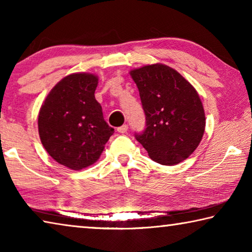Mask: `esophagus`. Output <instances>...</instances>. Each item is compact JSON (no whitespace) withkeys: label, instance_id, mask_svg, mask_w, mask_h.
I'll return each instance as SVG.
<instances>
[{"label":"esophagus","instance_id":"obj_1","mask_svg":"<svg viewBox=\"0 0 252 252\" xmlns=\"http://www.w3.org/2000/svg\"><path fill=\"white\" fill-rule=\"evenodd\" d=\"M117 131L119 132V133H126V132L127 131V125H123L122 126H119Z\"/></svg>","mask_w":252,"mask_h":252}]
</instances>
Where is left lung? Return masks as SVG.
<instances>
[{"label":"left lung","instance_id":"8db88e82","mask_svg":"<svg viewBox=\"0 0 252 252\" xmlns=\"http://www.w3.org/2000/svg\"><path fill=\"white\" fill-rule=\"evenodd\" d=\"M139 89L147 129L135 138L150 159L176 165L188 159L201 142L206 114L199 93L189 81L163 63L130 71Z\"/></svg>","mask_w":252,"mask_h":252}]
</instances>
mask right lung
I'll list each match as a JSON object with an SVG mask.
<instances>
[{
  "instance_id": "1",
  "label": "right lung",
  "mask_w": 252,
  "mask_h": 252,
  "mask_svg": "<svg viewBox=\"0 0 252 252\" xmlns=\"http://www.w3.org/2000/svg\"><path fill=\"white\" fill-rule=\"evenodd\" d=\"M99 76L87 72L60 80L41 105L37 127L52 159L79 171L94 164L113 129L104 121L94 92Z\"/></svg>"
}]
</instances>
